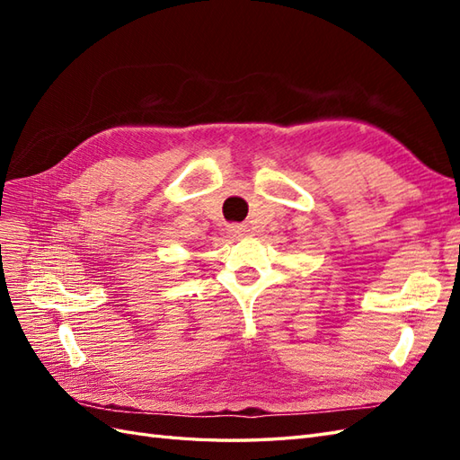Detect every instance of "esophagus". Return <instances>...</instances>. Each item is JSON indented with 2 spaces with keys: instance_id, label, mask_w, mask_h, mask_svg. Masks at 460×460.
Instances as JSON below:
<instances>
[{
  "instance_id": "1",
  "label": "esophagus",
  "mask_w": 460,
  "mask_h": 460,
  "mask_svg": "<svg viewBox=\"0 0 460 460\" xmlns=\"http://www.w3.org/2000/svg\"><path fill=\"white\" fill-rule=\"evenodd\" d=\"M247 234H249L247 226H242V225H230L228 226V235H230V238H234V240H240V238H243V235H247Z\"/></svg>"
}]
</instances>
